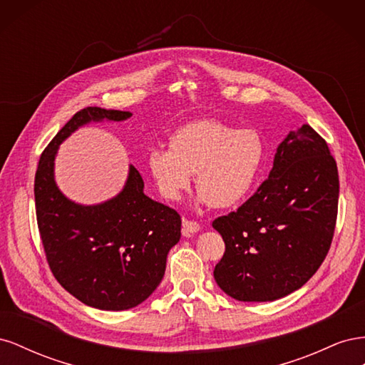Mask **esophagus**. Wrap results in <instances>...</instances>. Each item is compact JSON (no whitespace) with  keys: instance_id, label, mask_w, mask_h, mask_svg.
<instances>
[{"instance_id":"34e87169","label":"esophagus","mask_w":365,"mask_h":365,"mask_svg":"<svg viewBox=\"0 0 365 365\" xmlns=\"http://www.w3.org/2000/svg\"><path fill=\"white\" fill-rule=\"evenodd\" d=\"M182 231L185 235H193L196 231H200V224H197L196 220L182 219Z\"/></svg>"}]
</instances>
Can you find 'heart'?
Listing matches in <instances>:
<instances>
[{
	"label": "heart",
	"mask_w": 365,
	"mask_h": 365,
	"mask_svg": "<svg viewBox=\"0 0 365 365\" xmlns=\"http://www.w3.org/2000/svg\"><path fill=\"white\" fill-rule=\"evenodd\" d=\"M264 160V140L252 128L220 120H197L176 129L169 148L148 153V170L168 201H178L195 175L200 201L216 208L239 204L256 184Z\"/></svg>",
	"instance_id": "b5f03b06"
}]
</instances>
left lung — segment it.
Wrapping results in <instances>:
<instances>
[{"instance_id": "1", "label": "left lung", "mask_w": 365, "mask_h": 365, "mask_svg": "<svg viewBox=\"0 0 365 365\" xmlns=\"http://www.w3.org/2000/svg\"><path fill=\"white\" fill-rule=\"evenodd\" d=\"M336 161L309 125L289 132L268 180L236 212L213 220L225 242L215 280L239 302L297 291L326 259L338 215Z\"/></svg>"}]
</instances>
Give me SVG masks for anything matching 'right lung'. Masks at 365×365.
Listing matches in <instances>:
<instances>
[{"mask_svg": "<svg viewBox=\"0 0 365 365\" xmlns=\"http://www.w3.org/2000/svg\"><path fill=\"white\" fill-rule=\"evenodd\" d=\"M130 115L97 106L81 109L43 149L35 175L38 228L54 279L77 300L103 311L135 307L157 289L168 252L181 237V216L145 195L134 165L113 200L76 204L54 182V157L79 126Z\"/></svg>", "mask_w": 365, "mask_h": 365, "instance_id": "obj_1", "label": "right lung"}]
</instances>
